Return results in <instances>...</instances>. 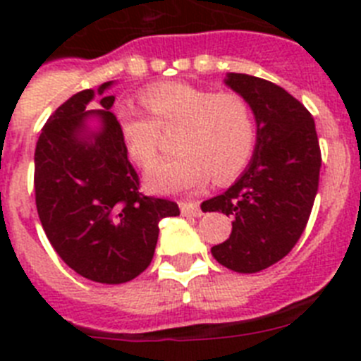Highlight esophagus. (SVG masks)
<instances>
[{"label":"esophagus","instance_id":"34e87169","mask_svg":"<svg viewBox=\"0 0 361 361\" xmlns=\"http://www.w3.org/2000/svg\"><path fill=\"white\" fill-rule=\"evenodd\" d=\"M180 212L186 216H200L202 209H200L199 202H180Z\"/></svg>","mask_w":361,"mask_h":361}]
</instances>
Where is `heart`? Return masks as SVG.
Here are the masks:
<instances>
[{"mask_svg": "<svg viewBox=\"0 0 361 361\" xmlns=\"http://www.w3.org/2000/svg\"><path fill=\"white\" fill-rule=\"evenodd\" d=\"M139 101L149 117L130 106L114 114L124 148L139 166H148L161 148V132L177 130V155L153 164L146 186L159 193L199 190L240 173L257 146V116L244 95L216 92L190 82H162L141 92Z\"/></svg>", "mask_w": 361, "mask_h": 361, "instance_id": "obj_1", "label": "heart"}]
</instances>
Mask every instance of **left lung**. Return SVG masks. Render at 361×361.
<instances>
[{
	"instance_id": "obj_1",
	"label": "left lung",
	"mask_w": 361,
	"mask_h": 361,
	"mask_svg": "<svg viewBox=\"0 0 361 361\" xmlns=\"http://www.w3.org/2000/svg\"><path fill=\"white\" fill-rule=\"evenodd\" d=\"M226 85L253 106L257 146L237 183L200 208L233 219L228 240L212 247L216 262L237 273H258L282 260L307 226L320 178V145L307 108L279 85L247 73H228Z\"/></svg>"
}]
</instances>
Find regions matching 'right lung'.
I'll list each match as a JSON object with an SVG mask.
<instances>
[{"instance_id": "1", "label": "right lung", "mask_w": 361, "mask_h": 361, "mask_svg": "<svg viewBox=\"0 0 361 361\" xmlns=\"http://www.w3.org/2000/svg\"><path fill=\"white\" fill-rule=\"evenodd\" d=\"M111 81L99 86L103 95ZM94 90L65 101L44 123L34 155L36 206L50 244L78 275L99 283H124L152 262L159 222L177 216L171 200L146 197L110 108L116 97L86 110ZM97 116L90 133L85 121Z\"/></svg>"}]
</instances>
